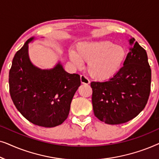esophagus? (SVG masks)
<instances>
[{"label": "esophagus", "mask_w": 159, "mask_h": 159, "mask_svg": "<svg viewBox=\"0 0 159 159\" xmlns=\"http://www.w3.org/2000/svg\"><path fill=\"white\" fill-rule=\"evenodd\" d=\"M80 81H81L82 84H88L90 83V80H89L88 78H87L84 75H81L80 76Z\"/></svg>", "instance_id": "esophagus-1"}]
</instances>
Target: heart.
Masks as SVG:
<instances>
[{"mask_svg":"<svg viewBox=\"0 0 159 159\" xmlns=\"http://www.w3.org/2000/svg\"><path fill=\"white\" fill-rule=\"evenodd\" d=\"M69 55L77 66H81L82 61H88L87 70L93 79L106 80L120 70L127 51L122 45L100 40L80 43L76 47V51H71Z\"/></svg>","mask_w":159,"mask_h":159,"instance_id":"heart-1","label":"heart"}]
</instances>
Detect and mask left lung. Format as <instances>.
Segmentation results:
<instances>
[{"label":"left lung","instance_id":"8db88e82","mask_svg":"<svg viewBox=\"0 0 159 159\" xmlns=\"http://www.w3.org/2000/svg\"><path fill=\"white\" fill-rule=\"evenodd\" d=\"M121 67L108 81L92 82L95 116L108 125H119L136 117L144 109L151 91V69L147 53L134 38Z\"/></svg>","mask_w":159,"mask_h":159}]
</instances>
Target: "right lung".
Wrapping results in <instances>:
<instances>
[{"label":"right lung","instance_id":"right-lung-1","mask_svg":"<svg viewBox=\"0 0 159 159\" xmlns=\"http://www.w3.org/2000/svg\"><path fill=\"white\" fill-rule=\"evenodd\" d=\"M30 38L15 54L9 71V90L17 110L30 122L44 127L61 125L81 84L80 76L69 74L58 61L52 69L34 66L29 56Z\"/></svg>","mask_w":159,"mask_h":159}]
</instances>
